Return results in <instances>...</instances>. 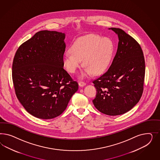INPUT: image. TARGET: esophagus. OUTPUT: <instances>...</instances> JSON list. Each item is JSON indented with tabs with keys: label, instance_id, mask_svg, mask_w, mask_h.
<instances>
[{
	"label": "esophagus",
	"instance_id": "esophagus-1",
	"mask_svg": "<svg viewBox=\"0 0 160 160\" xmlns=\"http://www.w3.org/2000/svg\"><path fill=\"white\" fill-rule=\"evenodd\" d=\"M78 84H79V86L80 87H83L84 86L86 85V82H82V81H80V82H78Z\"/></svg>",
	"mask_w": 160,
	"mask_h": 160
}]
</instances>
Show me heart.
<instances>
[{
	"mask_svg": "<svg viewBox=\"0 0 160 160\" xmlns=\"http://www.w3.org/2000/svg\"><path fill=\"white\" fill-rule=\"evenodd\" d=\"M70 50L63 54L64 66L68 72L76 73L83 60L86 68L82 76H86L92 72L101 74L106 70L112 59L113 46L109 39L89 34L76 39Z\"/></svg>",
	"mask_w": 160,
	"mask_h": 160,
	"instance_id": "b5f03b06",
	"label": "heart"
}]
</instances>
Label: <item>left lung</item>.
<instances>
[{
    "label": "left lung",
    "mask_w": 160,
    "mask_h": 160,
    "mask_svg": "<svg viewBox=\"0 0 160 160\" xmlns=\"http://www.w3.org/2000/svg\"><path fill=\"white\" fill-rule=\"evenodd\" d=\"M118 37L116 54L108 70L92 81L96 96L92 100L99 112L108 116L126 113L142 96L145 60L140 45L122 29L112 28Z\"/></svg>",
    "instance_id": "8db88e82"
}]
</instances>
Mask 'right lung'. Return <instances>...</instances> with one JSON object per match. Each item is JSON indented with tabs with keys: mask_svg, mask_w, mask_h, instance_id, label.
I'll return each instance as SVG.
<instances>
[{
	"mask_svg": "<svg viewBox=\"0 0 160 160\" xmlns=\"http://www.w3.org/2000/svg\"><path fill=\"white\" fill-rule=\"evenodd\" d=\"M65 34L42 30L22 44L12 64L16 97L26 110L41 119H52L66 110L78 88L63 68Z\"/></svg>",
	"mask_w": 160,
	"mask_h": 160,
	"instance_id": "1",
	"label": "right lung"
}]
</instances>
